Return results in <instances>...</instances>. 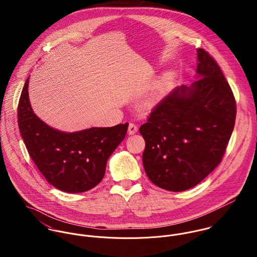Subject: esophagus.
Segmentation results:
<instances>
[{"label":"esophagus","mask_w":257,"mask_h":257,"mask_svg":"<svg viewBox=\"0 0 257 257\" xmlns=\"http://www.w3.org/2000/svg\"><path fill=\"white\" fill-rule=\"evenodd\" d=\"M138 125L134 122H130L128 124V135H135L138 132Z\"/></svg>","instance_id":"1"}]
</instances>
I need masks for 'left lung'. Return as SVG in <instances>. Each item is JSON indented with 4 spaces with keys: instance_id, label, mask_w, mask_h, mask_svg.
Returning a JSON list of instances; mask_svg holds the SVG:
<instances>
[{
    "instance_id": "left-lung-1",
    "label": "left lung",
    "mask_w": 257,
    "mask_h": 257,
    "mask_svg": "<svg viewBox=\"0 0 257 257\" xmlns=\"http://www.w3.org/2000/svg\"><path fill=\"white\" fill-rule=\"evenodd\" d=\"M197 57L198 79L176 87L140 127L148 178L172 192L196 186L220 164L235 121L234 96L220 66L203 48Z\"/></svg>"
}]
</instances>
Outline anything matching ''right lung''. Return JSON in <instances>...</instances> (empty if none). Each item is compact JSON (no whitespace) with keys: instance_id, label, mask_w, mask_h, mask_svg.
Masks as SVG:
<instances>
[{"instance_id":"1","label":"right lung","mask_w":257,"mask_h":257,"mask_svg":"<svg viewBox=\"0 0 257 257\" xmlns=\"http://www.w3.org/2000/svg\"><path fill=\"white\" fill-rule=\"evenodd\" d=\"M29 78L18 107L19 128L26 147L48 183L67 193L91 190L102 181L108 158L123 141L128 123L64 133L43 122L32 109Z\"/></svg>"}]
</instances>
